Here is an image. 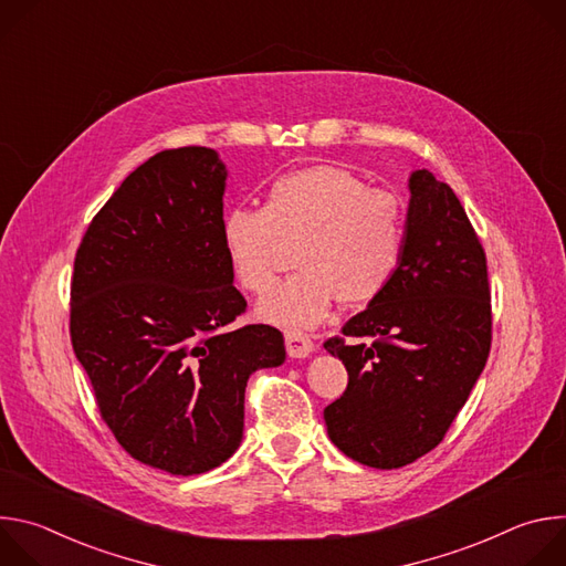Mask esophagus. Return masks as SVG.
<instances>
[{
	"label": "esophagus",
	"mask_w": 566,
	"mask_h": 566,
	"mask_svg": "<svg viewBox=\"0 0 566 566\" xmlns=\"http://www.w3.org/2000/svg\"><path fill=\"white\" fill-rule=\"evenodd\" d=\"M284 340H286V352L291 358H306L313 352L311 336L300 329H286Z\"/></svg>",
	"instance_id": "1"
}]
</instances>
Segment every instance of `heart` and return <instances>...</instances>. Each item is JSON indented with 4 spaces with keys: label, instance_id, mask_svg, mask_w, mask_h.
<instances>
[{
    "label": "heart",
    "instance_id": "heart-1",
    "mask_svg": "<svg viewBox=\"0 0 566 566\" xmlns=\"http://www.w3.org/2000/svg\"><path fill=\"white\" fill-rule=\"evenodd\" d=\"M226 258L237 282L266 293L277 277L282 244L300 269L260 302V317L282 327H311L334 302L365 306L394 282L406 253V208L340 166L280 175L262 208L237 206L221 221Z\"/></svg>",
    "mask_w": 566,
    "mask_h": 566
}]
</instances>
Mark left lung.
I'll list each match as a JSON object with an SVG mask.
<instances>
[{
    "instance_id": "8db88e82",
    "label": "left lung",
    "mask_w": 566,
    "mask_h": 566,
    "mask_svg": "<svg viewBox=\"0 0 566 566\" xmlns=\"http://www.w3.org/2000/svg\"><path fill=\"white\" fill-rule=\"evenodd\" d=\"M406 253L387 291L325 343L349 374L325 408L329 439L358 463L400 468L434 450L491 354L486 253L448 184L410 179Z\"/></svg>"
}]
</instances>
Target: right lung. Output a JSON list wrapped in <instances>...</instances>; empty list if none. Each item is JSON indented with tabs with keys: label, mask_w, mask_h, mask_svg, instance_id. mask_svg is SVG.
Wrapping results in <instances>:
<instances>
[{
	"label": "right lung",
	"mask_w": 566,
	"mask_h": 566,
	"mask_svg": "<svg viewBox=\"0 0 566 566\" xmlns=\"http://www.w3.org/2000/svg\"><path fill=\"white\" fill-rule=\"evenodd\" d=\"M226 168L208 147L164 149L92 219L75 251L69 334L96 406L136 461L201 474L239 446L255 369L282 365V332L237 325L223 221Z\"/></svg>",
	"instance_id": "add662e5"
}]
</instances>
